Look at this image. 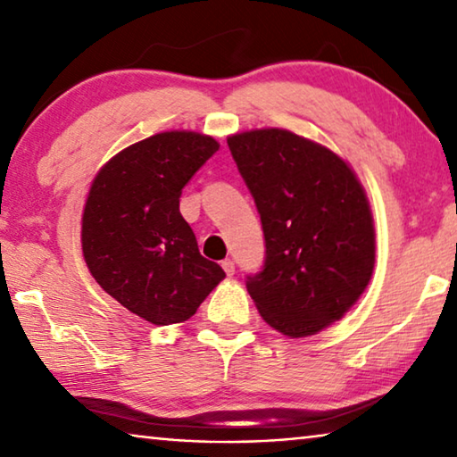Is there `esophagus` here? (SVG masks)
<instances>
[{
    "label": "esophagus",
    "mask_w": 457,
    "mask_h": 457,
    "mask_svg": "<svg viewBox=\"0 0 457 457\" xmlns=\"http://www.w3.org/2000/svg\"><path fill=\"white\" fill-rule=\"evenodd\" d=\"M221 268L226 270L228 276H234V272H236V266H234V262H231V260H223L221 262Z\"/></svg>",
    "instance_id": "esophagus-1"
}]
</instances>
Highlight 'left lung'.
Instances as JSON below:
<instances>
[{"mask_svg":"<svg viewBox=\"0 0 457 457\" xmlns=\"http://www.w3.org/2000/svg\"><path fill=\"white\" fill-rule=\"evenodd\" d=\"M228 146L266 239L264 268L247 276V292L278 332L316 335L349 312L373 276L367 193L337 153L290 130H247Z\"/></svg>","mask_w":457,"mask_h":457,"instance_id":"8db88e82","label":"left lung"}]
</instances>
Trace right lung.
<instances>
[{
    "label": "right lung",
    "instance_id": "add662e5",
    "mask_svg": "<svg viewBox=\"0 0 457 457\" xmlns=\"http://www.w3.org/2000/svg\"><path fill=\"white\" fill-rule=\"evenodd\" d=\"M220 149L213 137L167 130L127 146L90 185L82 253L106 294L159 327L197 312L226 272L199 253L181 189Z\"/></svg>",
    "mask_w": 457,
    "mask_h": 457
}]
</instances>
